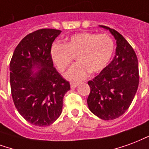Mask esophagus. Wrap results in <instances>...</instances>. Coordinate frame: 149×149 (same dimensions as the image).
<instances>
[{
  "label": "esophagus",
  "instance_id": "1",
  "mask_svg": "<svg viewBox=\"0 0 149 149\" xmlns=\"http://www.w3.org/2000/svg\"><path fill=\"white\" fill-rule=\"evenodd\" d=\"M78 84H79L76 83V82H71V83H70V87H71V88H74L76 87H77Z\"/></svg>",
  "mask_w": 149,
  "mask_h": 149
}]
</instances>
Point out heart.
I'll return each mask as SVG.
<instances>
[{"instance_id": "1", "label": "heart", "mask_w": 149, "mask_h": 149, "mask_svg": "<svg viewBox=\"0 0 149 149\" xmlns=\"http://www.w3.org/2000/svg\"><path fill=\"white\" fill-rule=\"evenodd\" d=\"M114 45L107 35L82 32L67 38L65 43H54L50 48V58L60 72L65 70L74 58L77 63L65 73L69 80H81L89 74L99 72L111 60Z\"/></svg>"}]
</instances>
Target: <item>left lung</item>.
<instances>
[{
    "mask_svg": "<svg viewBox=\"0 0 149 149\" xmlns=\"http://www.w3.org/2000/svg\"><path fill=\"white\" fill-rule=\"evenodd\" d=\"M116 40L115 56L92 80L87 102L89 110L103 120H113L125 113L135 96L139 84L138 61L133 47L120 33L110 27Z\"/></svg>",
    "mask_w": 149,
    "mask_h": 149,
    "instance_id": "8db88e82",
    "label": "left lung"
}]
</instances>
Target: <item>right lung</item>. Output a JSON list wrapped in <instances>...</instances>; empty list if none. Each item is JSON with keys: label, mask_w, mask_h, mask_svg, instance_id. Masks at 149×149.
<instances>
[{"label": "right lung", "mask_w": 149, "mask_h": 149, "mask_svg": "<svg viewBox=\"0 0 149 149\" xmlns=\"http://www.w3.org/2000/svg\"><path fill=\"white\" fill-rule=\"evenodd\" d=\"M61 32L45 28L30 33L18 44L10 61L15 107L24 119L37 126H47L58 119L64 95L70 89L50 58L53 42Z\"/></svg>", "instance_id": "1"}]
</instances>
